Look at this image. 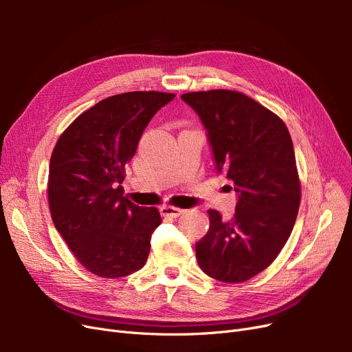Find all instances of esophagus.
Instances as JSON below:
<instances>
[{"label": "esophagus", "mask_w": 352, "mask_h": 352, "mask_svg": "<svg viewBox=\"0 0 352 352\" xmlns=\"http://www.w3.org/2000/svg\"><path fill=\"white\" fill-rule=\"evenodd\" d=\"M160 212H162L163 217H179L184 212V210L172 206H163L160 208Z\"/></svg>", "instance_id": "esophagus-1"}]
</instances>
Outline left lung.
<instances>
[{"mask_svg":"<svg viewBox=\"0 0 352 352\" xmlns=\"http://www.w3.org/2000/svg\"><path fill=\"white\" fill-rule=\"evenodd\" d=\"M180 98L198 114L217 173L238 195L230 221L208 210L210 229L195 245L197 261L212 279L245 282L274 261L295 225L301 186L289 131L280 117L236 91Z\"/></svg>","mask_w":352,"mask_h":352,"instance_id":"obj_1","label":"left lung"}]
</instances>
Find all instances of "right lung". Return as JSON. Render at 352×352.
Segmentation results:
<instances>
[{
	"label": "right lung",
	"instance_id": "obj_1",
	"mask_svg": "<svg viewBox=\"0 0 352 352\" xmlns=\"http://www.w3.org/2000/svg\"><path fill=\"white\" fill-rule=\"evenodd\" d=\"M175 98L124 92L97 102L61 133L50 160L52 223L76 260L100 278L142 269L162 217L123 197L126 164L154 114Z\"/></svg>",
	"mask_w": 352,
	"mask_h": 352
}]
</instances>
